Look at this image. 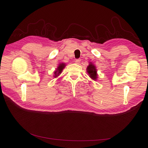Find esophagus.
Listing matches in <instances>:
<instances>
[{"label": "esophagus", "instance_id": "1", "mask_svg": "<svg viewBox=\"0 0 148 148\" xmlns=\"http://www.w3.org/2000/svg\"><path fill=\"white\" fill-rule=\"evenodd\" d=\"M80 62H81V60L80 59H76V61H75V63H76V64H80Z\"/></svg>", "mask_w": 148, "mask_h": 148}]
</instances>
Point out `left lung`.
Returning <instances> with one entry per match:
<instances>
[{
    "mask_svg": "<svg viewBox=\"0 0 148 148\" xmlns=\"http://www.w3.org/2000/svg\"><path fill=\"white\" fill-rule=\"evenodd\" d=\"M86 72L91 79L93 81H97L98 78L97 67L92 62H89V65L86 68Z\"/></svg>",
    "mask_w": 148,
    "mask_h": 148,
    "instance_id": "obj_1",
    "label": "left lung"
}]
</instances>
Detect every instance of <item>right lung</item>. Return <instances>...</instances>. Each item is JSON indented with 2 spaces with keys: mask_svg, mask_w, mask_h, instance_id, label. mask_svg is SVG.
<instances>
[{
  "mask_svg": "<svg viewBox=\"0 0 148 148\" xmlns=\"http://www.w3.org/2000/svg\"><path fill=\"white\" fill-rule=\"evenodd\" d=\"M66 64L65 63H60L58 65V67L56 69V70L54 71V74H53V77L55 78L59 76L60 74L62 72V71L65 67Z\"/></svg>",
  "mask_w": 148,
  "mask_h": 148,
  "instance_id": "add662e5",
  "label": "right lung"
}]
</instances>
